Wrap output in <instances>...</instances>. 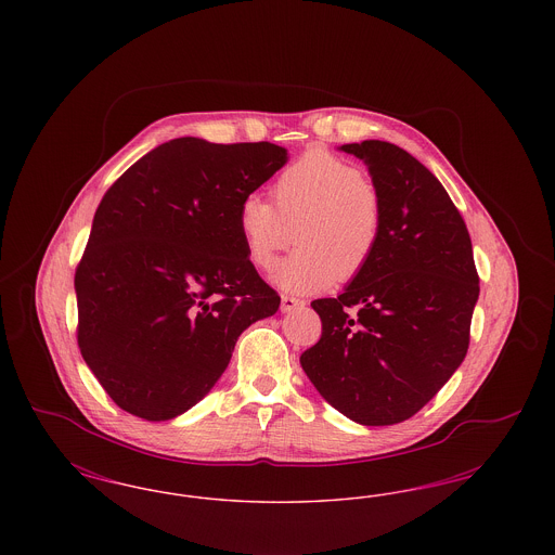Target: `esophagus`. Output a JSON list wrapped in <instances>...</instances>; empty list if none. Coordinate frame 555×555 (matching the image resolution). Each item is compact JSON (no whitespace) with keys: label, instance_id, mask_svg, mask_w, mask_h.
I'll return each mask as SVG.
<instances>
[{"label":"esophagus","instance_id":"34e87169","mask_svg":"<svg viewBox=\"0 0 555 555\" xmlns=\"http://www.w3.org/2000/svg\"><path fill=\"white\" fill-rule=\"evenodd\" d=\"M304 306H306L304 299H297V297H291V295H283V297H281V310H283V312H293V310L304 308Z\"/></svg>","mask_w":555,"mask_h":555}]
</instances>
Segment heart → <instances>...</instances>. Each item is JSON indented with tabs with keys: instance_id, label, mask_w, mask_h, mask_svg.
Listing matches in <instances>:
<instances>
[{
	"instance_id": "heart-1",
	"label": "heart",
	"mask_w": 555,
	"mask_h": 555,
	"mask_svg": "<svg viewBox=\"0 0 555 555\" xmlns=\"http://www.w3.org/2000/svg\"><path fill=\"white\" fill-rule=\"evenodd\" d=\"M274 206L247 195L237 211L238 235L249 264L274 270L291 245H301L274 274L291 293H318L339 279L360 276L374 260L385 208L378 189L353 164L310 152L272 183Z\"/></svg>"
}]
</instances>
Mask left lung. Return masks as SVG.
I'll return each instance as SVG.
<instances>
[{
    "instance_id": "8db88e82",
    "label": "left lung",
    "mask_w": 555,
    "mask_h": 555,
    "mask_svg": "<svg viewBox=\"0 0 555 555\" xmlns=\"http://www.w3.org/2000/svg\"><path fill=\"white\" fill-rule=\"evenodd\" d=\"M341 150L369 166L385 231L341 295L312 301L322 337L299 362L344 416L387 426L412 418L464 362L478 274L466 222L426 166L376 139Z\"/></svg>"
}]
</instances>
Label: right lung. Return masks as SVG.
<instances>
[{"instance_id":"add662e5","label":"right lung","mask_w":555,"mask_h":555,"mask_svg":"<svg viewBox=\"0 0 555 555\" xmlns=\"http://www.w3.org/2000/svg\"><path fill=\"white\" fill-rule=\"evenodd\" d=\"M287 164L274 143H162L106 191L75 274L80 353L118 408L170 421L210 393L238 335L279 310L241 202Z\"/></svg>"}]
</instances>
